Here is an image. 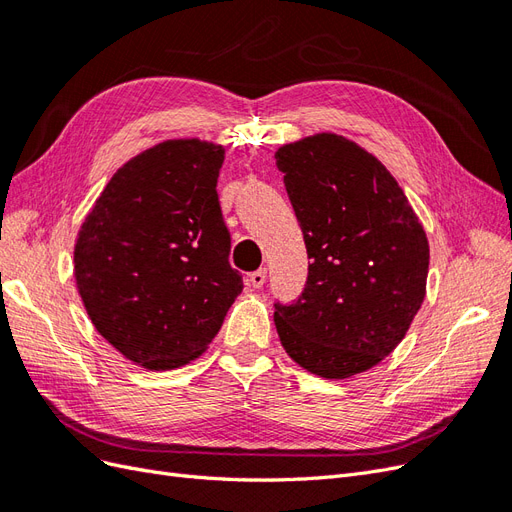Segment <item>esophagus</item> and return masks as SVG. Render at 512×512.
<instances>
[{"label": "esophagus", "instance_id": "1", "mask_svg": "<svg viewBox=\"0 0 512 512\" xmlns=\"http://www.w3.org/2000/svg\"><path fill=\"white\" fill-rule=\"evenodd\" d=\"M247 282H250V286H252V288H262V284L267 282V269H258V271H254V273L250 275V280H247Z\"/></svg>", "mask_w": 512, "mask_h": 512}]
</instances>
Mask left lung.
Listing matches in <instances>:
<instances>
[{"label":"left lung","mask_w":512,"mask_h":512,"mask_svg":"<svg viewBox=\"0 0 512 512\" xmlns=\"http://www.w3.org/2000/svg\"><path fill=\"white\" fill-rule=\"evenodd\" d=\"M275 164L307 247V284L275 305L290 359L344 380L389 356L423 305L429 243L421 220L386 166L333 132L275 151Z\"/></svg>","instance_id":"8db88e82"}]
</instances>
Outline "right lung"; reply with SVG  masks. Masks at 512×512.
Here are the masks:
<instances>
[{
    "mask_svg": "<svg viewBox=\"0 0 512 512\" xmlns=\"http://www.w3.org/2000/svg\"><path fill=\"white\" fill-rule=\"evenodd\" d=\"M222 164L224 147L200 138L153 145L111 177L76 235L89 320L145 369L198 359L243 290L215 192Z\"/></svg>",
    "mask_w": 512,
    "mask_h": 512,
    "instance_id": "right-lung-1",
    "label": "right lung"
}]
</instances>
